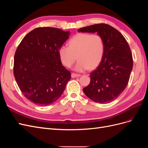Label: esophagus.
I'll return each instance as SVG.
<instances>
[{
    "mask_svg": "<svg viewBox=\"0 0 148 148\" xmlns=\"http://www.w3.org/2000/svg\"><path fill=\"white\" fill-rule=\"evenodd\" d=\"M79 74H77V73H71V77L72 78H75V77H80Z\"/></svg>",
    "mask_w": 148,
    "mask_h": 148,
    "instance_id": "34e87169",
    "label": "esophagus"
}]
</instances>
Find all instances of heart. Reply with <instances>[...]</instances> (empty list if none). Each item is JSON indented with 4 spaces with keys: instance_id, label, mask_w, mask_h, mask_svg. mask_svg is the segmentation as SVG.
Here are the masks:
<instances>
[{
    "instance_id": "1",
    "label": "heart",
    "mask_w": 148,
    "mask_h": 148,
    "mask_svg": "<svg viewBox=\"0 0 148 148\" xmlns=\"http://www.w3.org/2000/svg\"><path fill=\"white\" fill-rule=\"evenodd\" d=\"M104 52L105 43L101 35L82 33L70 39L69 46H61L59 55L62 63L67 68L72 66L78 59L75 70L83 71L99 65Z\"/></svg>"
}]
</instances>
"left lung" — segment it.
<instances>
[{"instance_id":"1","label":"left lung","mask_w":148,"mask_h":148,"mask_svg":"<svg viewBox=\"0 0 148 148\" xmlns=\"http://www.w3.org/2000/svg\"><path fill=\"white\" fill-rule=\"evenodd\" d=\"M78 32L97 33L104 39L105 52L97 68L90 74V83L83 88L89 98L100 104L117 98L127 87L133 69V57L127 40L107 24L86 26Z\"/></svg>"}]
</instances>
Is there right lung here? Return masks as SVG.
Wrapping results in <instances>:
<instances>
[{"label": "right lung", "instance_id": "1", "mask_svg": "<svg viewBox=\"0 0 148 148\" xmlns=\"http://www.w3.org/2000/svg\"><path fill=\"white\" fill-rule=\"evenodd\" d=\"M69 34L59 28H37L25 36L16 49L13 74L25 97L35 104L56 102L71 79L59 55Z\"/></svg>", "mask_w": 148, "mask_h": 148}]
</instances>
